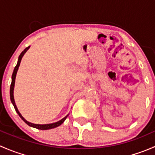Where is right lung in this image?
<instances>
[{"label":"right lung","mask_w":155,"mask_h":155,"mask_svg":"<svg viewBox=\"0 0 155 155\" xmlns=\"http://www.w3.org/2000/svg\"><path fill=\"white\" fill-rule=\"evenodd\" d=\"M30 48V46L28 47H27L26 48H25L24 51H22V52L20 54L19 57H18V62H17V64L16 66L15 67V68H14V70H13V73H12V82H11V85H10V100H11V102H12V105H13L14 108H15V111H16V112L18 113V115H19L20 118H21V119L23 120V121H25V122L26 123V124H28V125H29L30 127H34V128H37V129H39V130H49V129H52V128H54V127H57L60 126L61 124H62V123L64 122V121L66 120V118H68V115H66V116L64 117V118H62L61 120H60V121H57V122H54V123H51V124H33V123H31V122H28V121H26L25 119L24 118H23L22 115H21V113H20L19 112H18V109H17V107L16 105H15V101H14V97H13V90H14V85H15V76H16V73H17V71H18V67H19L20 65V63H21V58H22L23 55H24L25 54L26 51L28 50V48Z\"/></svg>","instance_id":"right-lung-1"}]
</instances>
